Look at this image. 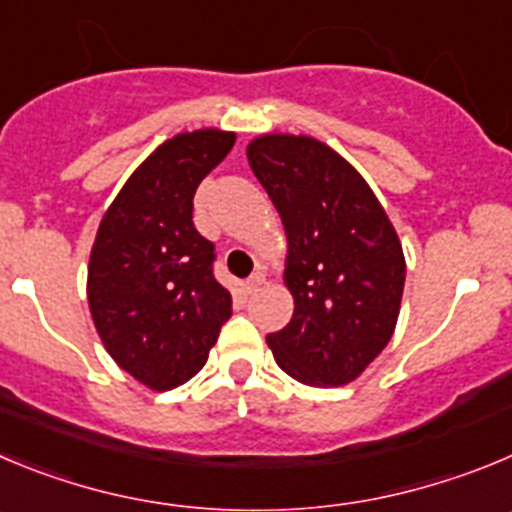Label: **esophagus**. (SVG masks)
Here are the masks:
<instances>
[{
  "label": "esophagus",
  "instance_id": "esophagus-1",
  "mask_svg": "<svg viewBox=\"0 0 512 512\" xmlns=\"http://www.w3.org/2000/svg\"><path fill=\"white\" fill-rule=\"evenodd\" d=\"M266 281V276H264V271H256V274H251L246 279V284H243V289H246L248 294H253V292H259L261 289V284H264Z\"/></svg>",
  "mask_w": 512,
  "mask_h": 512
}]
</instances>
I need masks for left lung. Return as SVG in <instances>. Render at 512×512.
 I'll list each match as a JSON object with an SVG mask.
<instances>
[{"mask_svg": "<svg viewBox=\"0 0 512 512\" xmlns=\"http://www.w3.org/2000/svg\"><path fill=\"white\" fill-rule=\"evenodd\" d=\"M248 162L287 231L289 325L266 335L276 363L304 386L355 381L393 335L406 261L386 210L335 149L266 134Z\"/></svg>", "mask_w": 512, "mask_h": 512, "instance_id": "obj_1", "label": "left lung"}]
</instances>
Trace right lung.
I'll return each mask as SVG.
<instances>
[{
	"mask_svg": "<svg viewBox=\"0 0 512 512\" xmlns=\"http://www.w3.org/2000/svg\"><path fill=\"white\" fill-rule=\"evenodd\" d=\"M233 142L220 129L167 139L98 225L88 264L93 325L119 368L154 391L190 381L233 312L213 276L215 246L192 223L195 190Z\"/></svg>",
	"mask_w": 512,
	"mask_h": 512,
	"instance_id": "right-lung-1",
	"label": "right lung"
}]
</instances>
